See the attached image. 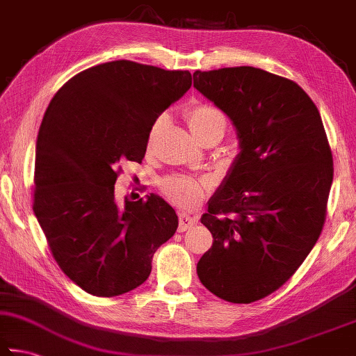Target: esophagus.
<instances>
[{
	"label": "esophagus",
	"instance_id": "esophagus-1",
	"mask_svg": "<svg viewBox=\"0 0 356 356\" xmlns=\"http://www.w3.org/2000/svg\"><path fill=\"white\" fill-rule=\"evenodd\" d=\"M197 222V218L186 215V213H179V232H186Z\"/></svg>",
	"mask_w": 356,
	"mask_h": 356
}]
</instances>
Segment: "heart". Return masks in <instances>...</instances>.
<instances>
[{
    "label": "heart",
    "instance_id": "b5f03b06",
    "mask_svg": "<svg viewBox=\"0 0 356 356\" xmlns=\"http://www.w3.org/2000/svg\"><path fill=\"white\" fill-rule=\"evenodd\" d=\"M185 120L188 124L191 134L199 143H207L211 138H222L227 127L224 113L219 108L209 104H196L190 107L185 112ZM165 118H159L151 129L149 140L147 143H152L154 135H156L161 127H163ZM210 179H193L180 174H170L165 179H161L160 188L165 193L168 199H171L174 204L182 207V209H193L199 200L204 197L205 191L210 188Z\"/></svg>",
    "mask_w": 356,
    "mask_h": 356
}]
</instances>
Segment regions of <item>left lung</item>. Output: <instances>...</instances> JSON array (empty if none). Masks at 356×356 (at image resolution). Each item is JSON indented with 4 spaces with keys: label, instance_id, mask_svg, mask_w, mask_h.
<instances>
[{
    "label": "left lung",
    "instance_id": "obj_1",
    "mask_svg": "<svg viewBox=\"0 0 356 356\" xmlns=\"http://www.w3.org/2000/svg\"><path fill=\"white\" fill-rule=\"evenodd\" d=\"M195 87L234 122L241 152L200 218L213 245L202 285L232 303L273 294L314 248L333 157L318 107L294 81L254 67L196 71Z\"/></svg>",
    "mask_w": 356,
    "mask_h": 356
}]
</instances>
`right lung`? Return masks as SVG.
<instances>
[{
    "instance_id": "right-lung-1",
    "label": "right lung",
    "mask_w": 356,
    "mask_h": 356,
    "mask_svg": "<svg viewBox=\"0 0 356 356\" xmlns=\"http://www.w3.org/2000/svg\"><path fill=\"white\" fill-rule=\"evenodd\" d=\"M190 87V71L113 60L71 77L44 112L32 210L62 273L88 294L140 286L176 234L170 204L151 195L118 205L115 182L122 163L143 160L154 122Z\"/></svg>"
}]
</instances>
